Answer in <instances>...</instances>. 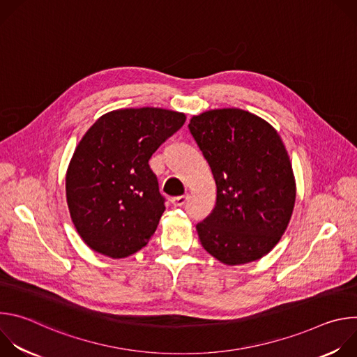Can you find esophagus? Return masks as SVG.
Masks as SVG:
<instances>
[{"label": "esophagus", "mask_w": 357, "mask_h": 357, "mask_svg": "<svg viewBox=\"0 0 357 357\" xmlns=\"http://www.w3.org/2000/svg\"><path fill=\"white\" fill-rule=\"evenodd\" d=\"M188 200V195H182V196H175L171 199V203L175 206V208H179V206H183L185 202Z\"/></svg>", "instance_id": "obj_1"}]
</instances>
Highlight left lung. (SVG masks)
Returning <instances> with one entry per match:
<instances>
[{
  "mask_svg": "<svg viewBox=\"0 0 357 357\" xmlns=\"http://www.w3.org/2000/svg\"><path fill=\"white\" fill-rule=\"evenodd\" d=\"M188 127L216 183V205L196 225L203 248L226 266L260 260L281 240L296 197L280 134L241 109L205 112Z\"/></svg>",
  "mask_w": 357,
  "mask_h": 357,
  "instance_id": "obj_1",
  "label": "left lung"
}]
</instances>
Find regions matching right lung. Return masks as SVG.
Returning a JSON list of instances; mask_svg holds the SVG:
<instances>
[{"instance_id":"add662e5","label":"right lung","mask_w":357,"mask_h":357,"mask_svg":"<svg viewBox=\"0 0 357 357\" xmlns=\"http://www.w3.org/2000/svg\"><path fill=\"white\" fill-rule=\"evenodd\" d=\"M185 120L158 107L120 109L86 131L68 167L66 200L93 251L124 259L148 244L165 211L148 161Z\"/></svg>"}]
</instances>
